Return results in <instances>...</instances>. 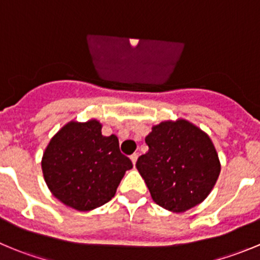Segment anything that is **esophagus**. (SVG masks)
<instances>
[{"mask_svg": "<svg viewBox=\"0 0 260 260\" xmlns=\"http://www.w3.org/2000/svg\"><path fill=\"white\" fill-rule=\"evenodd\" d=\"M131 159H132L133 165H136V162H137V159H138V153L131 154Z\"/></svg>", "mask_w": 260, "mask_h": 260, "instance_id": "obj_1", "label": "esophagus"}]
</instances>
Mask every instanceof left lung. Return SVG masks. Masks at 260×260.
Listing matches in <instances>:
<instances>
[{"instance_id":"8db88e82","label":"left lung","mask_w":260,"mask_h":260,"mask_svg":"<svg viewBox=\"0 0 260 260\" xmlns=\"http://www.w3.org/2000/svg\"><path fill=\"white\" fill-rule=\"evenodd\" d=\"M148 152L136 167L157 205L183 212L206 199L220 174L211 140L185 119L162 122L146 137Z\"/></svg>"}]
</instances>
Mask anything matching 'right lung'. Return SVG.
<instances>
[{
  "instance_id": "right-lung-1",
  "label": "right lung",
  "mask_w": 260,
  "mask_h": 260,
  "mask_svg": "<svg viewBox=\"0 0 260 260\" xmlns=\"http://www.w3.org/2000/svg\"><path fill=\"white\" fill-rule=\"evenodd\" d=\"M43 174L52 195L67 206L89 211L114 196L132 161L120 152L114 135L104 137L95 119L70 122L50 141Z\"/></svg>"
}]
</instances>
